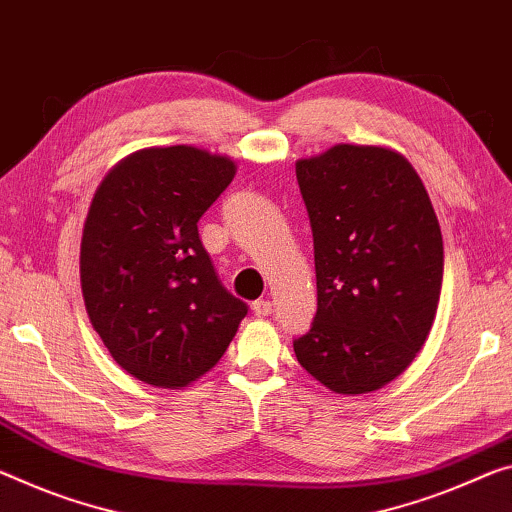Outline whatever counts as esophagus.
<instances>
[{
    "instance_id": "obj_1",
    "label": "esophagus",
    "mask_w": 512,
    "mask_h": 512,
    "mask_svg": "<svg viewBox=\"0 0 512 512\" xmlns=\"http://www.w3.org/2000/svg\"><path fill=\"white\" fill-rule=\"evenodd\" d=\"M251 309H254L258 318H265V316H270V313H272V302L270 300H258V302L251 304Z\"/></svg>"
}]
</instances>
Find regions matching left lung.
Segmentation results:
<instances>
[{"label":"left lung","instance_id":"left-lung-1","mask_svg":"<svg viewBox=\"0 0 512 512\" xmlns=\"http://www.w3.org/2000/svg\"><path fill=\"white\" fill-rule=\"evenodd\" d=\"M313 231L318 311L293 343L329 391L382 389L412 364L435 322L444 242L407 157L336 144L295 162Z\"/></svg>","mask_w":512,"mask_h":512}]
</instances>
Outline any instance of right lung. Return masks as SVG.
<instances>
[{"instance_id": "add662e5", "label": "right lung", "mask_w": 512, "mask_h": 512, "mask_svg": "<svg viewBox=\"0 0 512 512\" xmlns=\"http://www.w3.org/2000/svg\"><path fill=\"white\" fill-rule=\"evenodd\" d=\"M235 171L226 155L153 146L123 157L93 194L80 247L86 313L116 364L153 387L208 373L247 316L196 229Z\"/></svg>"}]
</instances>
